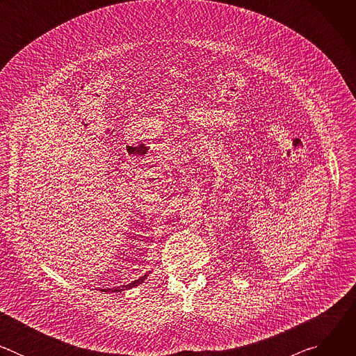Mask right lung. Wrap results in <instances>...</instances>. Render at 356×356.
I'll return each instance as SVG.
<instances>
[{
    "label": "right lung",
    "mask_w": 356,
    "mask_h": 356,
    "mask_svg": "<svg viewBox=\"0 0 356 356\" xmlns=\"http://www.w3.org/2000/svg\"><path fill=\"white\" fill-rule=\"evenodd\" d=\"M146 276L147 275H145V276H142V277H139L138 280H135V282H132V283H129V284H127V286H122V287H114V289H101V291H113V293H118V291H124V290H127V289H132V287H135V286H139L145 279H146Z\"/></svg>",
    "instance_id": "obj_1"
}]
</instances>
